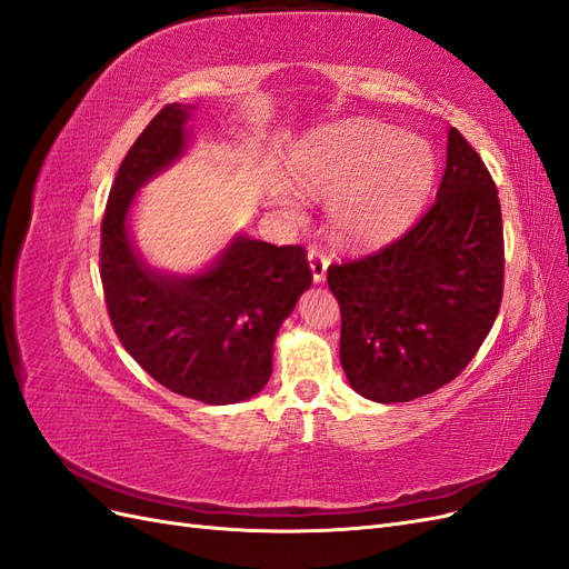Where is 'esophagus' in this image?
<instances>
[{
	"instance_id": "34e87169",
	"label": "esophagus",
	"mask_w": 569,
	"mask_h": 569,
	"mask_svg": "<svg viewBox=\"0 0 569 569\" xmlns=\"http://www.w3.org/2000/svg\"><path fill=\"white\" fill-rule=\"evenodd\" d=\"M308 266H311L313 282H322L327 274V266H330V258H327L318 247H311L308 249Z\"/></svg>"
}]
</instances>
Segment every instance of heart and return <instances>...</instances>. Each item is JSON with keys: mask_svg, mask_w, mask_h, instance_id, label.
<instances>
[{"mask_svg": "<svg viewBox=\"0 0 569 569\" xmlns=\"http://www.w3.org/2000/svg\"><path fill=\"white\" fill-rule=\"evenodd\" d=\"M303 189L330 197V228L339 239L370 244L401 230L420 209L435 180V153L416 134L356 123L303 149L295 161ZM287 213L299 203L287 187L274 189Z\"/></svg>", "mask_w": 569, "mask_h": 569, "instance_id": "obj_1", "label": "heart"}]
</instances>
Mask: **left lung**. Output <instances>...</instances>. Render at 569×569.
<instances>
[{
    "label": "left lung",
    "mask_w": 569,
    "mask_h": 569,
    "mask_svg": "<svg viewBox=\"0 0 569 569\" xmlns=\"http://www.w3.org/2000/svg\"><path fill=\"white\" fill-rule=\"evenodd\" d=\"M503 218L485 161L451 128L437 201L406 234L327 268L351 387L380 403L432 393L468 368L503 299Z\"/></svg>",
    "instance_id": "obj_1"
}]
</instances>
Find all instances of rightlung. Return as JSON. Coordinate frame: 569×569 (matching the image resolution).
<instances>
[{"label":"right lung","instance_id":"obj_1","mask_svg":"<svg viewBox=\"0 0 569 569\" xmlns=\"http://www.w3.org/2000/svg\"><path fill=\"white\" fill-rule=\"evenodd\" d=\"M189 109L166 104L118 168L101 220L99 274L126 351L166 389L201 403L251 399L272 372V341L311 287L303 247L237 237L194 278L151 270L134 251L126 218L137 189L187 144Z\"/></svg>","mask_w":569,"mask_h":569}]
</instances>
